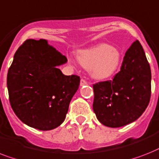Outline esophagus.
Segmentation results:
<instances>
[{"label": "esophagus", "mask_w": 159, "mask_h": 159, "mask_svg": "<svg viewBox=\"0 0 159 159\" xmlns=\"http://www.w3.org/2000/svg\"><path fill=\"white\" fill-rule=\"evenodd\" d=\"M86 85H87V82H86L84 79H81V82H80V86H86Z\"/></svg>", "instance_id": "34e87169"}]
</instances>
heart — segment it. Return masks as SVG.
I'll use <instances>...</instances> for the list:
<instances>
[{
	"mask_svg": "<svg viewBox=\"0 0 159 159\" xmlns=\"http://www.w3.org/2000/svg\"><path fill=\"white\" fill-rule=\"evenodd\" d=\"M77 60L84 68L89 69L93 78L103 80L117 72L121 64V54L111 45L102 43L81 50Z\"/></svg>",
	"mask_w": 159,
	"mask_h": 159,
	"instance_id": "heart-1",
	"label": "heart"
}]
</instances>
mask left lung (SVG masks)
<instances>
[{
  "mask_svg": "<svg viewBox=\"0 0 159 159\" xmlns=\"http://www.w3.org/2000/svg\"><path fill=\"white\" fill-rule=\"evenodd\" d=\"M93 89V110L104 126L121 127L142 115L150 100L151 70L139 41L126 50L113 79L95 84Z\"/></svg>",
  "mask_w": 159,
  "mask_h": 159,
  "instance_id": "1",
  "label": "left lung"
}]
</instances>
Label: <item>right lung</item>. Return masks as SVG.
<instances>
[{
  "instance_id": "add662e5",
  "label": "right lung",
  "mask_w": 159,
  "mask_h": 159,
  "mask_svg": "<svg viewBox=\"0 0 159 159\" xmlns=\"http://www.w3.org/2000/svg\"><path fill=\"white\" fill-rule=\"evenodd\" d=\"M68 59L46 40L28 39L17 50L7 74L10 105L24 124L41 131L64 122L78 76H66L58 67Z\"/></svg>"
}]
</instances>
